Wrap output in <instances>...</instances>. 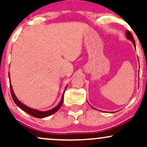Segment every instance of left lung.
<instances>
[{"label":"left lung","mask_w":147,"mask_h":147,"mask_svg":"<svg viewBox=\"0 0 147 147\" xmlns=\"http://www.w3.org/2000/svg\"><path fill=\"white\" fill-rule=\"evenodd\" d=\"M126 37L128 38V39L130 40V41H132L133 42V44L134 45L135 47H136V43H135L134 38H133V35L131 34V33L130 32L129 30H126ZM91 107H92V106H91ZM92 108H93V107H92ZM93 109H94V108H93Z\"/></svg>","instance_id":"8db88e82"}]
</instances>
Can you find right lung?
<instances>
[{
	"mask_svg": "<svg viewBox=\"0 0 147 147\" xmlns=\"http://www.w3.org/2000/svg\"><path fill=\"white\" fill-rule=\"evenodd\" d=\"M9 79L10 90H11V97H12V99H13V100H14V103L18 106V107L20 108V109H21V110L24 111L25 112L33 116V117H37V118H43V117H48V116L51 115L57 112V111H59V109L61 108V106L62 104H63L64 92H65V89L67 88V86H68V85H67L66 87H65V90H64L63 95H62L61 99V102H59V104L58 105H57V106H55V107L53 108V109H52L51 110L46 111H41L36 110V109H32V108L28 107V106H27L26 105H25V104H23V103H21L19 100H18V99H17V97H16V95H15L14 90H13V89H12V86H11V82H10L9 74Z\"/></svg>",
	"mask_w": 147,
	"mask_h": 147,
	"instance_id": "right-lung-1",
	"label": "right lung"
}]
</instances>
